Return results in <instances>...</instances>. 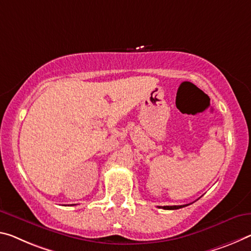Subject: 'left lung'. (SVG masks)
Returning a JSON list of instances; mask_svg holds the SVG:
<instances>
[{
	"label": "left lung",
	"instance_id": "obj_1",
	"mask_svg": "<svg viewBox=\"0 0 251 251\" xmlns=\"http://www.w3.org/2000/svg\"><path fill=\"white\" fill-rule=\"evenodd\" d=\"M189 204H184V205H164V206H158V208L165 209V210H176V209H181L183 206H186Z\"/></svg>",
	"mask_w": 251,
	"mask_h": 251
}]
</instances>
